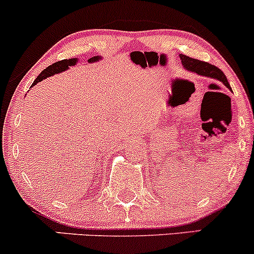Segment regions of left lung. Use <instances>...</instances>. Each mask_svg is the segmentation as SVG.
<instances>
[{
	"instance_id": "obj_1",
	"label": "left lung",
	"mask_w": 254,
	"mask_h": 254,
	"mask_svg": "<svg viewBox=\"0 0 254 254\" xmlns=\"http://www.w3.org/2000/svg\"><path fill=\"white\" fill-rule=\"evenodd\" d=\"M180 59L182 61V65L185 66L186 69L188 71L194 72V73L200 74V76H205V77H210L213 78V79H218L219 82H222L223 84L230 89L229 83H228L227 77L224 76V73L219 69L218 67H216L214 65H211V64L205 63V61H200L196 59H193V58H189L187 55L180 54Z\"/></svg>"
}]
</instances>
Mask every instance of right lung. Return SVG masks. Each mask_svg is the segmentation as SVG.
I'll list each match as a JSON object with an SVG mask.
<instances>
[{
    "label": "right lung",
    "instance_id": "1",
    "mask_svg": "<svg viewBox=\"0 0 254 254\" xmlns=\"http://www.w3.org/2000/svg\"><path fill=\"white\" fill-rule=\"evenodd\" d=\"M100 59H101V57H93V58H90V59H89L88 61H89V63H95V61H99ZM77 60L78 59H64L61 61H58V63L53 64V65L48 66V67H47L46 69H43V71L41 72L40 76L36 78L35 82L32 83V86L37 84V83L41 82V80L46 79L47 77H50V76H53V74H55V73H60V72L66 71V69H67L69 66H74V65H76Z\"/></svg>",
    "mask_w": 254,
    "mask_h": 254
}]
</instances>
